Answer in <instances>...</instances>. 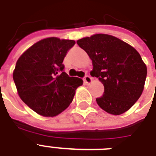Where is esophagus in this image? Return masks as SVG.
Instances as JSON below:
<instances>
[{"label":"esophagus","mask_w":156,"mask_h":156,"mask_svg":"<svg viewBox=\"0 0 156 156\" xmlns=\"http://www.w3.org/2000/svg\"><path fill=\"white\" fill-rule=\"evenodd\" d=\"M83 81L86 84H90L92 83V78L89 75H86L84 78H83Z\"/></svg>","instance_id":"1"}]
</instances>
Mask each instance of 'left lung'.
Segmentation results:
<instances>
[{
	"label": "left lung",
	"instance_id": "left-lung-1",
	"mask_svg": "<svg viewBox=\"0 0 156 156\" xmlns=\"http://www.w3.org/2000/svg\"><path fill=\"white\" fill-rule=\"evenodd\" d=\"M77 43L93 62V77L105 86L104 94L96 98L108 114L119 115L129 110L140 97L147 75L146 65L133 47L107 34L83 37Z\"/></svg>",
	"mask_w": 156,
	"mask_h": 156
}]
</instances>
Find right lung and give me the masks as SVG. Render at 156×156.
Listing matches in <instances>:
<instances>
[{
	"label": "right lung",
	"mask_w": 156,
	"mask_h": 156,
	"mask_svg": "<svg viewBox=\"0 0 156 156\" xmlns=\"http://www.w3.org/2000/svg\"><path fill=\"white\" fill-rule=\"evenodd\" d=\"M73 40L42 39L32 45L16 62L13 80L22 100L33 111L53 117L68 108L83 80L64 72L63 59Z\"/></svg>",
	"instance_id": "add662e5"
}]
</instances>
